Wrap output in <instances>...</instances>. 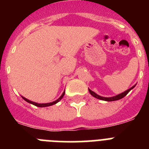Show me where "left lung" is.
Here are the masks:
<instances>
[{
    "mask_svg": "<svg viewBox=\"0 0 149 149\" xmlns=\"http://www.w3.org/2000/svg\"><path fill=\"white\" fill-rule=\"evenodd\" d=\"M136 84H135L134 86H133L132 87H131L130 89H128L127 90L125 91V92H123V93H120V94L117 95H115V96H113V97H103V96H101V95H98V94H96L95 93H94L93 91L91 90L90 89H89V93H90L93 96V97H95V98H98V99H100V100H102V101H117V100H119V99H122V98H124L125 96L127 94V93L130 92V91L132 89H134V87H135V86H136Z\"/></svg>",
    "mask_w": 149,
    "mask_h": 149,
    "instance_id": "left-lung-1",
    "label": "left lung"
}]
</instances>
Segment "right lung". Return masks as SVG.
Segmentation results:
<instances>
[{"mask_svg":"<svg viewBox=\"0 0 149 149\" xmlns=\"http://www.w3.org/2000/svg\"><path fill=\"white\" fill-rule=\"evenodd\" d=\"M64 95H65V90H64V92L63 93V94L61 95V96H60V98H58V99H56V101H53V102H50V103H45V104H39V103H36V102H33V101H30V100L27 99L26 98H24V97H23V96H22V98H23L24 101H26L27 102H28V103L30 104H32L35 105V106L36 107H49V106H51V105H54L55 104L58 103L59 101H60V100L62 99V98H63V96H64Z\"/></svg>","mask_w":149,"mask_h":149,"instance_id":"1","label":"right lung"}]
</instances>
